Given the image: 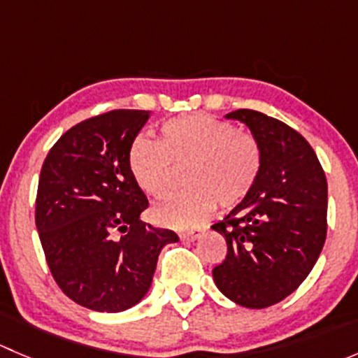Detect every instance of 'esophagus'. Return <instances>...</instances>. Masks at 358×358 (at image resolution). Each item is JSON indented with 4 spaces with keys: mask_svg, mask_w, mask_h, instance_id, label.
I'll return each mask as SVG.
<instances>
[{
    "mask_svg": "<svg viewBox=\"0 0 358 358\" xmlns=\"http://www.w3.org/2000/svg\"><path fill=\"white\" fill-rule=\"evenodd\" d=\"M202 234H204V230L202 229H194V230H189V232L180 234V239L185 241V243H192V241L199 239Z\"/></svg>",
    "mask_w": 358,
    "mask_h": 358,
    "instance_id": "obj_1",
    "label": "esophagus"
}]
</instances>
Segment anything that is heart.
<instances>
[{
	"instance_id": "heart-1",
	"label": "heart",
	"mask_w": 358,
	"mask_h": 358,
	"mask_svg": "<svg viewBox=\"0 0 358 358\" xmlns=\"http://www.w3.org/2000/svg\"><path fill=\"white\" fill-rule=\"evenodd\" d=\"M182 168L189 189L154 206L152 220L187 230L208 220L218 202L234 208L246 201L262 175V147L232 122L208 114L169 119L159 140L140 135L129 145L128 169L147 196H166Z\"/></svg>"
}]
</instances>
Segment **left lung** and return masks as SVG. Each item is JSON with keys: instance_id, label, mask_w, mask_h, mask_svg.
Here are the masks:
<instances>
[{"instance_id": "left-lung-1", "label": "left lung", "mask_w": 358, "mask_h": 358, "mask_svg": "<svg viewBox=\"0 0 358 358\" xmlns=\"http://www.w3.org/2000/svg\"><path fill=\"white\" fill-rule=\"evenodd\" d=\"M262 147L263 168L252 192L211 227L227 241L213 268L216 287L246 308L282 301L306 279L327 234V180L310 143L286 122L239 109Z\"/></svg>"}]
</instances>
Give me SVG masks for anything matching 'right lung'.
Instances as JSON below:
<instances>
[{"label": "right lung", "mask_w": 358, "mask_h": 358, "mask_svg": "<svg viewBox=\"0 0 358 358\" xmlns=\"http://www.w3.org/2000/svg\"><path fill=\"white\" fill-rule=\"evenodd\" d=\"M149 119L119 109L72 126L43 162L36 229L64 294L95 312H122L152 284L157 256L178 236L140 220L149 208L128 150Z\"/></svg>", "instance_id": "add662e5"}]
</instances>
